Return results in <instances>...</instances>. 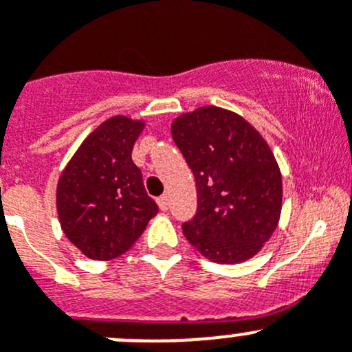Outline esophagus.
<instances>
[{"label":"esophagus","instance_id":"1","mask_svg":"<svg viewBox=\"0 0 352 352\" xmlns=\"http://www.w3.org/2000/svg\"><path fill=\"white\" fill-rule=\"evenodd\" d=\"M157 201V206H160L161 210H163V212H166V210H168V206H170V201H168V196L166 195H163V196H160V198L156 199Z\"/></svg>","mask_w":352,"mask_h":352}]
</instances>
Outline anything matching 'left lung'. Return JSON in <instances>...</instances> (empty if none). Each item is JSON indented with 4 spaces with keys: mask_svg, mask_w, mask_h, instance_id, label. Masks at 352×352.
I'll list each match as a JSON object with an SVG mask.
<instances>
[{
    "mask_svg": "<svg viewBox=\"0 0 352 352\" xmlns=\"http://www.w3.org/2000/svg\"><path fill=\"white\" fill-rule=\"evenodd\" d=\"M172 137L196 180L198 212L182 226L187 241L217 264L257 255L278 228L283 201L280 166L264 137L217 106L180 114Z\"/></svg>",
    "mask_w": 352,
    "mask_h": 352,
    "instance_id": "obj_1",
    "label": "left lung"
}]
</instances>
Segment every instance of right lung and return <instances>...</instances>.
<instances>
[{
    "label": "right lung",
    "mask_w": 352,
    "mask_h": 352,
    "mask_svg": "<svg viewBox=\"0 0 352 352\" xmlns=\"http://www.w3.org/2000/svg\"><path fill=\"white\" fill-rule=\"evenodd\" d=\"M144 126L142 120L109 118L81 142L58 177L60 228L88 258L111 261L123 255L157 213L142 173L131 161Z\"/></svg>",
    "instance_id": "1"
}]
</instances>
